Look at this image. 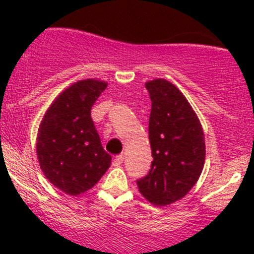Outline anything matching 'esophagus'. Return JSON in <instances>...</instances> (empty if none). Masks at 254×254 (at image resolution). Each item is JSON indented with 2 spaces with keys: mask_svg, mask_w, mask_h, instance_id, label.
<instances>
[{
  "mask_svg": "<svg viewBox=\"0 0 254 254\" xmlns=\"http://www.w3.org/2000/svg\"><path fill=\"white\" fill-rule=\"evenodd\" d=\"M123 160H125V156H123V155H117L113 160V164L114 165H121V164L123 163Z\"/></svg>",
  "mask_w": 254,
  "mask_h": 254,
  "instance_id": "1",
  "label": "esophagus"
}]
</instances>
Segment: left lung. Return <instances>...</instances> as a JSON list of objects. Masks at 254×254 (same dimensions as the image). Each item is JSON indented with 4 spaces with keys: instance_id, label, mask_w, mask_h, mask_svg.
I'll list each match as a JSON object with an SVG mask.
<instances>
[{
    "instance_id": "1",
    "label": "left lung",
    "mask_w": 254,
    "mask_h": 254,
    "mask_svg": "<svg viewBox=\"0 0 254 254\" xmlns=\"http://www.w3.org/2000/svg\"><path fill=\"white\" fill-rule=\"evenodd\" d=\"M151 99V169L138 179L140 193L155 206L183 198L198 181L206 156L198 117L178 87L164 78L145 84Z\"/></svg>"
}]
</instances>
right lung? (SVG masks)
I'll list each match as a JSON object with an SVG mask.
<instances>
[{"label": "right lung", "mask_w": 254, "mask_h": 254, "mask_svg": "<svg viewBox=\"0 0 254 254\" xmlns=\"http://www.w3.org/2000/svg\"><path fill=\"white\" fill-rule=\"evenodd\" d=\"M107 82L86 78L73 82L53 100L37 136L40 169L52 185L69 196L93 188L111 167L90 112Z\"/></svg>", "instance_id": "obj_1"}]
</instances>
